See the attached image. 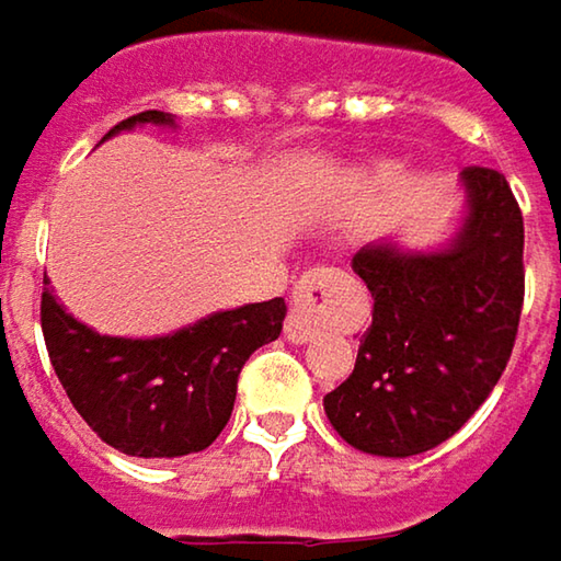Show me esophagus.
I'll use <instances>...</instances> for the list:
<instances>
[{
  "label": "esophagus",
  "instance_id": "1",
  "mask_svg": "<svg viewBox=\"0 0 561 561\" xmlns=\"http://www.w3.org/2000/svg\"><path fill=\"white\" fill-rule=\"evenodd\" d=\"M332 271L329 267H313L307 271L297 284H294V297H290V313L284 319V335L297 345L310 342L319 329L329 325L332 310H329V284H332Z\"/></svg>",
  "mask_w": 561,
  "mask_h": 561
}]
</instances>
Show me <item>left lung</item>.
I'll return each mask as SVG.
<instances>
[{"instance_id":"obj_1","label":"left lung","mask_w":561,"mask_h":561,"mask_svg":"<svg viewBox=\"0 0 561 561\" xmlns=\"http://www.w3.org/2000/svg\"><path fill=\"white\" fill-rule=\"evenodd\" d=\"M468 219L449 251L362 248L371 290L355 371L325 393L335 433L371 456H420L471 420L501 381L524 310V213L507 176L465 168Z\"/></svg>"}]
</instances>
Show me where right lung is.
<instances>
[{
    "mask_svg": "<svg viewBox=\"0 0 561 561\" xmlns=\"http://www.w3.org/2000/svg\"><path fill=\"white\" fill-rule=\"evenodd\" d=\"M174 118L148 108L108 128V135ZM284 300L248 304L199 319L164 339H112L77 322L44 280L41 329L50 365L73 410L105 446L138 458L203 453L226 430L239 375L254 348L274 342L284 325Z\"/></svg>",
    "mask_w": 561,
    "mask_h": 561,
    "instance_id": "right-lung-1",
    "label": "right lung"
}]
</instances>
